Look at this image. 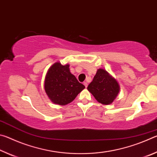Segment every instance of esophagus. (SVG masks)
I'll list each match as a JSON object with an SVG mask.
<instances>
[{"label":"esophagus","mask_w":157,"mask_h":157,"mask_svg":"<svg viewBox=\"0 0 157 157\" xmlns=\"http://www.w3.org/2000/svg\"><path fill=\"white\" fill-rule=\"evenodd\" d=\"M84 85L85 86V87H87V86H88V83H87L86 82H84Z\"/></svg>","instance_id":"34e87169"}]
</instances>
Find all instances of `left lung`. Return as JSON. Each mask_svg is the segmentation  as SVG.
Wrapping results in <instances>:
<instances>
[{
  "label": "left lung",
  "instance_id": "obj_1",
  "mask_svg": "<svg viewBox=\"0 0 157 157\" xmlns=\"http://www.w3.org/2000/svg\"><path fill=\"white\" fill-rule=\"evenodd\" d=\"M87 89L98 102L108 105L111 104L118 95L120 86L107 71L99 68Z\"/></svg>",
  "mask_w": 157,
  "mask_h": 157
}]
</instances>
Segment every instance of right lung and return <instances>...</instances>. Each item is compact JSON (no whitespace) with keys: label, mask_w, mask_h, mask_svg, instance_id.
<instances>
[{"label":"right lung","mask_w":157,"mask_h":157,"mask_svg":"<svg viewBox=\"0 0 157 157\" xmlns=\"http://www.w3.org/2000/svg\"><path fill=\"white\" fill-rule=\"evenodd\" d=\"M69 64L56 62L50 66L46 75L44 89L54 104L64 106L71 103L85 86L71 74Z\"/></svg>","instance_id":"1"}]
</instances>
